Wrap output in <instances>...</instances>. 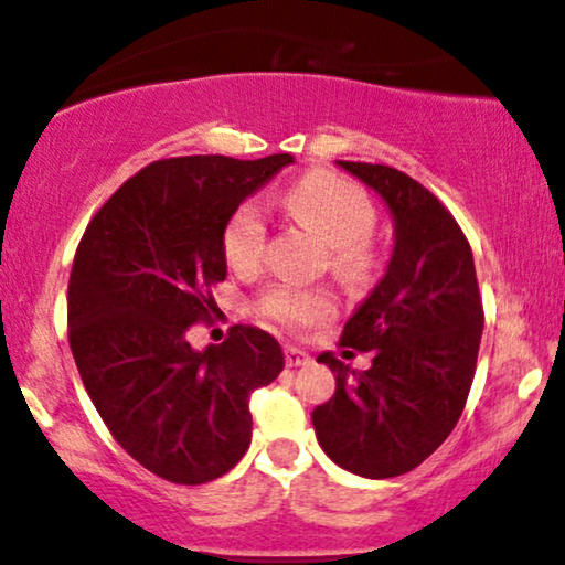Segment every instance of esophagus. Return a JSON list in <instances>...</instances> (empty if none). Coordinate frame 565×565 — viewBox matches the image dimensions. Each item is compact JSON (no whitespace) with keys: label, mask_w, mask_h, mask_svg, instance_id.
I'll return each instance as SVG.
<instances>
[{"label":"esophagus","mask_w":565,"mask_h":565,"mask_svg":"<svg viewBox=\"0 0 565 565\" xmlns=\"http://www.w3.org/2000/svg\"><path fill=\"white\" fill-rule=\"evenodd\" d=\"M284 361H287V366H305V364H310V355L300 348L287 345L284 348Z\"/></svg>","instance_id":"esophagus-1"}]
</instances>
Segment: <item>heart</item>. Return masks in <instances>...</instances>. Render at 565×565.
<instances>
[{
  "label": "heart",
  "instance_id": "1",
  "mask_svg": "<svg viewBox=\"0 0 565 565\" xmlns=\"http://www.w3.org/2000/svg\"><path fill=\"white\" fill-rule=\"evenodd\" d=\"M284 206L297 223L310 228L329 246V265L345 281H361L372 270L374 231L372 201L359 185L334 172H310L284 193ZM225 260L236 270H252L263 260L265 220L260 206L242 204L223 233ZM257 308L265 319L284 329H302L334 313L329 291L274 284L260 295Z\"/></svg>",
  "mask_w": 565,
  "mask_h": 565
}]
</instances>
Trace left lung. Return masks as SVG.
I'll return each instance as SVG.
<instances>
[{"mask_svg":"<svg viewBox=\"0 0 565 565\" xmlns=\"http://www.w3.org/2000/svg\"><path fill=\"white\" fill-rule=\"evenodd\" d=\"M337 164L380 193L395 244L340 337V345L372 350V366L355 372L319 355L337 391L313 408V427L340 468L395 478L423 465L462 417L483 332L481 291L468 238L425 185L385 164Z\"/></svg>","mask_w":565,"mask_h":565,"instance_id":"8db88e82","label":"left lung"}]
</instances>
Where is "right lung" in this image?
<instances>
[{"label":"right lung","mask_w":565,"mask_h":565,"mask_svg":"<svg viewBox=\"0 0 565 565\" xmlns=\"http://www.w3.org/2000/svg\"><path fill=\"white\" fill-rule=\"evenodd\" d=\"M295 157H180L142 167L84 231L68 278V342L116 444L164 481L199 486L249 449V398L284 369L281 345L236 323L193 350L217 310L223 233L246 196Z\"/></svg>","instance_id":"obj_1"}]
</instances>
